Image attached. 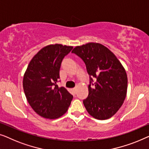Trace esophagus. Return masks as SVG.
<instances>
[{
  "label": "esophagus",
  "instance_id": "obj_1",
  "mask_svg": "<svg viewBox=\"0 0 149 149\" xmlns=\"http://www.w3.org/2000/svg\"><path fill=\"white\" fill-rule=\"evenodd\" d=\"M72 91L74 92V93H76V88H73L72 89Z\"/></svg>",
  "mask_w": 149,
  "mask_h": 149
}]
</instances>
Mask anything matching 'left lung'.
Segmentation results:
<instances>
[{"label": "left lung", "instance_id": "1", "mask_svg": "<svg viewBox=\"0 0 149 149\" xmlns=\"http://www.w3.org/2000/svg\"><path fill=\"white\" fill-rule=\"evenodd\" d=\"M72 53L83 60L90 76L88 96L83 100L87 111L100 120L111 117L126 96L127 77L125 69L116 55L101 44L90 42L78 46ZM92 77L97 79L95 83Z\"/></svg>", "mask_w": 149, "mask_h": 149}]
</instances>
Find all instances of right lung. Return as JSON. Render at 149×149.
Segmentation results:
<instances>
[{
    "mask_svg": "<svg viewBox=\"0 0 149 149\" xmlns=\"http://www.w3.org/2000/svg\"><path fill=\"white\" fill-rule=\"evenodd\" d=\"M73 47L59 44L44 47L32 58L23 79L30 105L41 117L56 119L65 113L73 96L56 84L62 61Z\"/></svg>",
    "mask_w": 149,
    "mask_h": 149,
    "instance_id": "add662e5",
    "label": "right lung"
}]
</instances>
